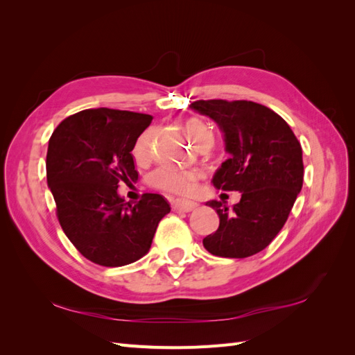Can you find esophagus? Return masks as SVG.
Wrapping results in <instances>:
<instances>
[{
  "instance_id": "34e87169",
  "label": "esophagus",
  "mask_w": 355,
  "mask_h": 355,
  "mask_svg": "<svg viewBox=\"0 0 355 355\" xmlns=\"http://www.w3.org/2000/svg\"><path fill=\"white\" fill-rule=\"evenodd\" d=\"M197 207H198V204L194 202V201H180V200H176V201L171 202V209H173V211L189 213V211H194Z\"/></svg>"
}]
</instances>
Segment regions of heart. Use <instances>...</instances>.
Segmentation results:
<instances>
[{
  "instance_id": "b5f03b06",
  "label": "heart",
  "mask_w": 355,
  "mask_h": 355,
  "mask_svg": "<svg viewBox=\"0 0 355 355\" xmlns=\"http://www.w3.org/2000/svg\"><path fill=\"white\" fill-rule=\"evenodd\" d=\"M184 127L188 136L200 148H209L213 144V133L210 127L204 121L198 120V118H188ZM153 135L154 128L149 127L137 137L133 148V155L139 163H142V161L148 159L149 157ZM201 180L202 175L200 171L180 170L168 164H161L149 173V184H151V187L179 197L196 196L201 187Z\"/></svg>"
}]
</instances>
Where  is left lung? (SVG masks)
Wrapping results in <instances>:
<instances>
[{
  "instance_id": "left-lung-1",
  "label": "left lung",
  "mask_w": 355,
  "mask_h": 355,
  "mask_svg": "<svg viewBox=\"0 0 355 355\" xmlns=\"http://www.w3.org/2000/svg\"><path fill=\"white\" fill-rule=\"evenodd\" d=\"M191 108L219 124L231 154L213 185L241 192L232 210L222 201L207 202L219 214V228L202 244L219 257L241 259L259 253L282 231L302 189L297 137L280 115L252 101H196Z\"/></svg>"
}]
</instances>
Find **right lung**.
<instances>
[{
  "mask_svg": "<svg viewBox=\"0 0 355 355\" xmlns=\"http://www.w3.org/2000/svg\"><path fill=\"white\" fill-rule=\"evenodd\" d=\"M153 116L120 110H84L67 116L47 149V184L63 232L85 259L123 266L151 247L170 211L159 194L145 192L128 204L118 184L137 179L132 151Z\"/></svg>",
  "mask_w": 355,
  "mask_h": 355,
  "instance_id": "obj_1",
  "label": "right lung"
}]
</instances>
